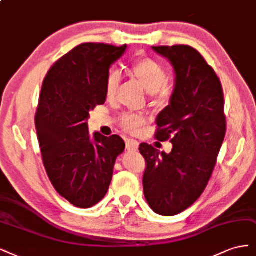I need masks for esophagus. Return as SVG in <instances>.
Instances as JSON below:
<instances>
[{"label":"esophagus","instance_id":"esophagus-1","mask_svg":"<svg viewBox=\"0 0 256 256\" xmlns=\"http://www.w3.org/2000/svg\"><path fill=\"white\" fill-rule=\"evenodd\" d=\"M138 148H139V144L136 140L133 139H130L126 142V150L128 152H136L138 151Z\"/></svg>","mask_w":256,"mask_h":256}]
</instances>
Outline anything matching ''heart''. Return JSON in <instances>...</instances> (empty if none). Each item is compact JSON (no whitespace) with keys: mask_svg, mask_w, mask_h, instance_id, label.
Wrapping results in <instances>:
<instances>
[{"mask_svg":"<svg viewBox=\"0 0 256 256\" xmlns=\"http://www.w3.org/2000/svg\"><path fill=\"white\" fill-rule=\"evenodd\" d=\"M130 73L137 83L154 98L155 104L164 105L169 101L172 88L166 82V70L158 62L151 58L138 60L130 66ZM120 73L118 71H112L107 76L105 96L108 100L116 94L120 84ZM144 123V117L138 114H124L120 118L121 128L130 133H135Z\"/></svg>","mask_w":256,"mask_h":256,"instance_id":"1","label":"heart"}]
</instances>
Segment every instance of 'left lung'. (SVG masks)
Wrapping results in <instances>:
<instances>
[{
  "instance_id": "left-lung-1",
  "label": "left lung",
  "mask_w": 256,
  "mask_h": 256,
  "mask_svg": "<svg viewBox=\"0 0 256 256\" xmlns=\"http://www.w3.org/2000/svg\"><path fill=\"white\" fill-rule=\"evenodd\" d=\"M174 71L169 105L156 118V139H170L167 154L139 146L146 162L144 194L162 216H174L192 206L208 186L226 136L224 100L215 71L189 46H152Z\"/></svg>"
}]
</instances>
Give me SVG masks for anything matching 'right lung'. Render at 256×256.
<instances>
[{
  "mask_svg": "<svg viewBox=\"0 0 256 256\" xmlns=\"http://www.w3.org/2000/svg\"><path fill=\"white\" fill-rule=\"evenodd\" d=\"M128 46L82 44L57 60L44 80L35 117L46 174L66 200L80 208L100 202L108 190L126 144L118 135H89V112L105 103L112 64Z\"/></svg>",
  "mask_w": 256,
  "mask_h": 256,
  "instance_id": "obj_1",
  "label": "right lung"
}]
</instances>
